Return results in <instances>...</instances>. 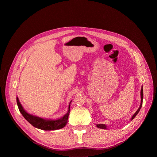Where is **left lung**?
<instances>
[{"instance_id":"obj_1","label":"left lung","mask_w":157,"mask_h":157,"mask_svg":"<svg viewBox=\"0 0 157 157\" xmlns=\"http://www.w3.org/2000/svg\"><path fill=\"white\" fill-rule=\"evenodd\" d=\"M143 98H144V92H143V86L141 87V104H140V106L139 107V109H137V111L133 115V116L131 118V121H132L134 118H135V117L137 115V113H138L140 111L141 107L142 106V103H143ZM97 127L99 128H102V129H107V126L105 124H97Z\"/></svg>"}]
</instances>
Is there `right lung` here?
Instances as JSON below:
<instances>
[{"label":"right lung","mask_w":157,"mask_h":157,"mask_svg":"<svg viewBox=\"0 0 157 157\" xmlns=\"http://www.w3.org/2000/svg\"><path fill=\"white\" fill-rule=\"evenodd\" d=\"M16 101L19 110H20L21 115L31 124H32L33 126L36 128L44 130H55L61 129V128H63L66 124H67L69 115L70 113V104L71 101L69 103L67 113H66L63 117H61L57 120H47L44 119V118H42L34 116L27 113L21 105L17 97L16 98Z\"/></svg>","instance_id":"1"}]
</instances>
